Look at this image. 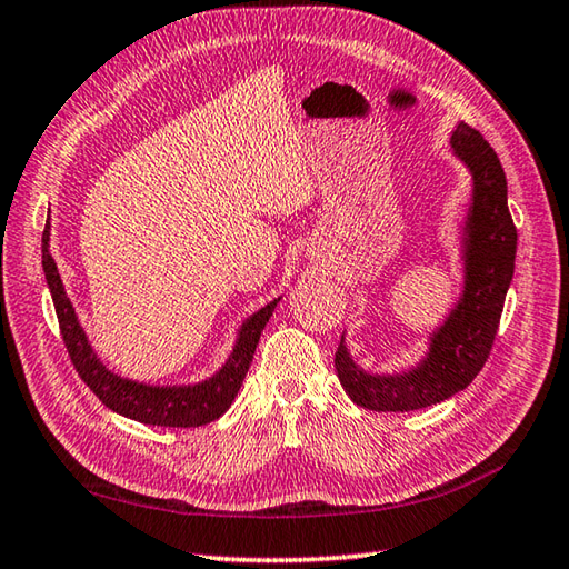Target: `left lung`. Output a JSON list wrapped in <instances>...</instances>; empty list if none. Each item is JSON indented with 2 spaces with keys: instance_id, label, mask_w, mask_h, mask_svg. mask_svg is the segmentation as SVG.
I'll use <instances>...</instances> for the list:
<instances>
[{
  "instance_id": "obj_1",
  "label": "left lung",
  "mask_w": 569,
  "mask_h": 569,
  "mask_svg": "<svg viewBox=\"0 0 569 569\" xmlns=\"http://www.w3.org/2000/svg\"><path fill=\"white\" fill-rule=\"evenodd\" d=\"M451 152L471 171V206L463 220V289L445 323L432 331L425 358L402 373H368L358 366L341 336L336 373L349 398L366 410L410 412L442 402L479 376L501 321L506 292L513 280L518 233L508 211L501 161L473 127L459 122Z\"/></svg>"
}]
</instances>
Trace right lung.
<instances>
[{"label":"right lung","instance_id":"1","mask_svg":"<svg viewBox=\"0 0 569 569\" xmlns=\"http://www.w3.org/2000/svg\"><path fill=\"white\" fill-rule=\"evenodd\" d=\"M49 240L51 223L46 220L41 238V262L46 272V284L51 289L58 327H61L63 343L78 370V376L83 378L86 386L96 392L106 408L142 425L201 427L218 420V417L233 405L242 386V378H246L252 363L254 349H258L260 333L264 329V323L270 321L280 297L272 299L270 305H264L262 309L254 311L252 317L242 321L233 351H230L228 361L220 366L211 378L191 382V386H147V382H137L112 373V370L100 361L98 353L92 351L88 336L76 317L71 299L66 295L56 260L49 252Z\"/></svg>","mask_w":569,"mask_h":569}]
</instances>
